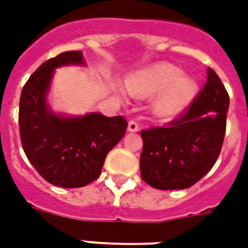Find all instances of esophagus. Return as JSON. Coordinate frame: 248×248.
<instances>
[{
  "label": "esophagus",
  "mask_w": 248,
  "mask_h": 248,
  "mask_svg": "<svg viewBox=\"0 0 248 248\" xmlns=\"http://www.w3.org/2000/svg\"><path fill=\"white\" fill-rule=\"evenodd\" d=\"M139 129V125L137 121H134V120H131L128 123V131L129 132H137Z\"/></svg>",
  "instance_id": "1"
}]
</instances>
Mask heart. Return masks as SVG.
Segmentation results:
<instances>
[{
  "mask_svg": "<svg viewBox=\"0 0 248 248\" xmlns=\"http://www.w3.org/2000/svg\"><path fill=\"white\" fill-rule=\"evenodd\" d=\"M128 92L135 98H150L153 95V110L161 119H174L193 102L197 82L184 77V72L171 63H157L132 73L125 81Z\"/></svg>",
  "mask_w": 248,
  "mask_h": 248,
  "instance_id": "heart-1",
  "label": "heart"
}]
</instances>
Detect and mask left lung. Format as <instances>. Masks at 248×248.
I'll list each match as a JSON object with an SVG mask.
<instances>
[{"mask_svg": "<svg viewBox=\"0 0 248 248\" xmlns=\"http://www.w3.org/2000/svg\"><path fill=\"white\" fill-rule=\"evenodd\" d=\"M229 95L213 69L189 109L167 127L140 132V176L161 190L186 189L213 168L221 153Z\"/></svg>", "mask_w": 248, "mask_h": 248, "instance_id": "8db88e82", "label": "left lung"}]
</instances>
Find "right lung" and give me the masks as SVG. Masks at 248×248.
Returning <instances> with one entry per match:
<instances>
[{
    "mask_svg": "<svg viewBox=\"0 0 248 248\" xmlns=\"http://www.w3.org/2000/svg\"><path fill=\"white\" fill-rule=\"evenodd\" d=\"M72 64H85L81 51L63 52L44 62L24 84L19 102L26 156L45 181L62 187H81L95 181L128 125L123 116H64L51 110L46 99L55 69Z\"/></svg>",
    "mask_w": 248,
    "mask_h": 248,
    "instance_id": "right-lung-1",
    "label": "right lung"
}]
</instances>
